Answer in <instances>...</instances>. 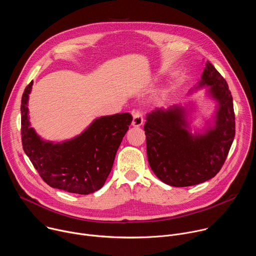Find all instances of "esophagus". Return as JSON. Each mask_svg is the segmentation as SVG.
Instances as JSON below:
<instances>
[{
	"label": "esophagus",
	"instance_id": "34e87169",
	"mask_svg": "<svg viewBox=\"0 0 256 256\" xmlns=\"http://www.w3.org/2000/svg\"><path fill=\"white\" fill-rule=\"evenodd\" d=\"M132 116H134V118H132V124L134 126H140L144 122V118H142V114L140 109H134Z\"/></svg>",
	"mask_w": 256,
	"mask_h": 256
}]
</instances>
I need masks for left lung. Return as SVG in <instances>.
Wrapping results in <instances>:
<instances>
[{"label":"left lung","mask_w":256,"mask_h":256,"mask_svg":"<svg viewBox=\"0 0 256 256\" xmlns=\"http://www.w3.org/2000/svg\"><path fill=\"white\" fill-rule=\"evenodd\" d=\"M218 102L214 126L190 132L184 107L156 108L144 126L151 169L164 184L184 188L204 182L221 170L235 136L233 98L226 80L208 60L198 88Z\"/></svg>","instance_id":"1"}]
</instances>
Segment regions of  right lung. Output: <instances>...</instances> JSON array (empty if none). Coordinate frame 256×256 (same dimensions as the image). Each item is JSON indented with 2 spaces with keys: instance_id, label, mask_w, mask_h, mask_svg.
Masks as SVG:
<instances>
[{
  "instance_id": "add662e5",
  "label": "right lung",
  "mask_w": 256,
  "mask_h": 256,
  "mask_svg": "<svg viewBox=\"0 0 256 256\" xmlns=\"http://www.w3.org/2000/svg\"><path fill=\"white\" fill-rule=\"evenodd\" d=\"M32 84L25 88L21 100V140L25 154L50 186L79 194L97 192L112 171L132 120V114L101 116L74 138L56 144L46 142L30 128L27 103Z\"/></svg>"
}]
</instances>
